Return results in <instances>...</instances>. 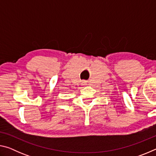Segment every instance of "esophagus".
<instances>
[{
  "label": "esophagus",
  "instance_id": "34e87169",
  "mask_svg": "<svg viewBox=\"0 0 156 156\" xmlns=\"http://www.w3.org/2000/svg\"><path fill=\"white\" fill-rule=\"evenodd\" d=\"M82 84H83V85H84V84H86V82L85 81H83V82H82Z\"/></svg>",
  "mask_w": 156,
  "mask_h": 156
}]
</instances>
